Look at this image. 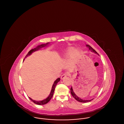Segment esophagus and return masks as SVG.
<instances>
[{
	"label": "esophagus",
	"mask_w": 124,
	"mask_h": 124,
	"mask_svg": "<svg viewBox=\"0 0 124 124\" xmlns=\"http://www.w3.org/2000/svg\"><path fill=\"white\" fill-rule=\"evenodd\" d=\"M67 76H68V74H67V73H64V74H63V75H62V76L61 77V79H64L65 77H66Z\"/></svg>",
	"instance_id": "1"
}]
</instances>
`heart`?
I'll return each mask as SVG.
<instances>
[{
    "mask_svg": "<svg viewBox=\"0 0 124 124\" xmlns=\"http://www.w3.org/2000/svg\"><path fill=\"white\" fill-rule=\"evenodd\" d=\"M73 50V51H72ZM72 53L70 55L71 52ZM80 54V52L78 49H76L73 50V47H70L68 50L67 53H65V62H67L68 61L69 58L70 57V62L71 63V66H72L74 64H75L79 58Z\"/></svg>",
    "mask_w": 124,
    "mask_h": 124,
    "instance_id": "1",
    "label": "heart"
}]
</instances>
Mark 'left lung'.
<instances>
[{
    "instance_id": "1",
    "label": "left lung",
    "mask_w": 124,
    "mask_h": 124,
    "mask_svg": "<svg viewBox=\"0 0 124 124\" xmlns=\"http://www.w3.org/2000/svg\"><path fill=\"white\" fill-rule=\"evenodd\" d=\"M86 46L88 48L89 50H90L92 52H93V53H96V54H98V55H99V54L97 53V52L94 49H93L91 46H90L88 45H86ZM70 91H71V95H72V96L76 100H77V101H78V102H82V103H86V102H88L91 101V100H92L93 99L90 100H83L82 99L80 98H79V97H78V96H77V95L76 94V93H75V92L74 91L73 88V87H72V86L71 87Z\"/></svg>"
}]
</instances>
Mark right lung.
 Returning <instances> with one entry per match:
<instances>
[{
    "label": "right lung",
    "mask_w": 124,
    "mask_h": 124,
    "mask_svg": "<svg viewBox=\"0 0 124 124\" xmlns=\"http://www.w3.org/2000/svg\"><path fill=\"white\" fill-rule=\"evenodd\" d=\"M49 44H50V43L48 42V43H46V44H42V45H39V46H37V47L35 48H34V49H31V50H30L29 52H28V53H27V54L26 55V56L24 58H26L27 57H28V56L31 55L33 52H35V51H37L39 50L40 49H41L42 48L47 46H48V45H49ZM60 78H58L54 81V82L53 83V85L52 88V90H51V93H50V94L48 96V97H47L46 99H45V100H41V101H36V100H32L31 98L29 97L30 99L33 102H34L35 104H37V105H45V104H47V103H48L50 100H51V99L53 97V93H54V92L55 88V87H56V85H57V83L59 82V81H60Z\"/></svg>",
    "instance_id": "obj_1"
}]
</instances>
